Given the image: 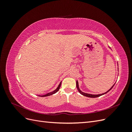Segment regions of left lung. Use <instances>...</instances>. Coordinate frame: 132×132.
<instances>
[{"instance_id":"obj_1","label":"left lung","mask_w":132,"mask_h":132,"mask_svg":"<svg viewBox=\"0 0 132 132\" xmlns=\"http://www.w3.org/2000/svg\"><path fill=\"white\" fill-rule=\"evenodd\" d=\"M114 85H113L111 87V88L109 90H108L107 92H106L105 93H103V94H98V95H92V94H86V93H83V92H82L79 89V85H78V81H77V89L79 91V92L80 93L81 95L85 96H86V97H91V98H95V97H99L100 96H102L103 95H104L106 93H107L108 92L110 91L112 89V87L114 86Z\"/></svg>"}]
</instances>
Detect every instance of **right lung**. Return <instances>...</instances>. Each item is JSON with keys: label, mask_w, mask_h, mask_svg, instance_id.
I'll list each match as a JSON object with an SVG mask.
<instances>
[{"label": "right lung", "mask_w": 132, "mask_h": 132, "mask_svg": "<svg viewBox=\"0 0 132 132\" xmlns=\"http://www.w3.org/2000/svg\"><path fill=\"white\" fill-rule=\"evenodd\" d=\"M61 83H62V82H60L59 85H58V87H57V88L56 89H55L54 91H52V92H51V93H48V94H46V95H43V96H42V97L48 96H50V95H53V94H55V93H56L59 90L60 87H61Z\"/></svg>", "instance_id": "1"}]
</instances>
